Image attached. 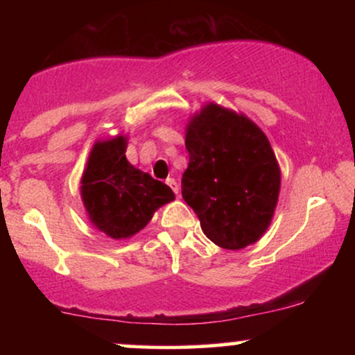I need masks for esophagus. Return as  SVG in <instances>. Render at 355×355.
Masks as SVG:
<instances>
[{
  "mask_svg": "<svg viewBox=\"0 0 355 355\" xmlns=\"http://www.w3.org/2000/svg\"><path fill=\"white\" fill-rule=\"evenodd\" d=\"M166 185H168L170 189L173 190L175 195L180 193V187H178V183H177V180H175V178H166Z\"/></svg>",
  "mask_w": 355,
  "mask_h": 355,
  "instance_id": "esophagus-1",
  "label": "esophagus"
}]
</instances>
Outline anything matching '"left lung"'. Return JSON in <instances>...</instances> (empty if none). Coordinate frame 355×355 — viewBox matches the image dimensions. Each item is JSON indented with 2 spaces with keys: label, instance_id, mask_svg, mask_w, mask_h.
<instances>
[{
  "label": "left lung",
  "instance_id": "left-lung-1",
  "mask_svg": "<svg viewBox=\"0 0 355 355\" xmlns=\"http://www.w3.org/2000/svg\"><path fill=\"white\" fill-rule=\"evenodd\" d=\"M182 197L215 245L240 250L266 234L279 200L280 168L250 118L209 103L187 125Z\"/></svg>",
  "mask_w": 355,
  "mask_h": 355
}]
</instances>
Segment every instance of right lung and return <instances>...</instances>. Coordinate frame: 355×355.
Here are the masks:
<instances>
[{"label":"right lung","mask_w":355,"mask_h":355,"mask_svg":"<svg viewBox=\"0 0 355 355\" xmlns=\"http://www.w3.org/2000/svg\"><path fill=\"white\" fill-rule=\"evenodd\" d=\"M125 152L123 135L98 140L81 177V200L89 222L115 240L135 235L152 220L155 210L175 200L168 185L135 168Z\"/></svg>","instance_id":"right-lung-1"}]
</instances>
